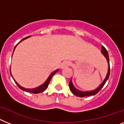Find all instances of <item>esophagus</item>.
<instances>
[{"label": "esophagus", "instance_id": "34e87169", "mask_svg": "<svg viewBox=\"0 0 124 124\" xmlns=\"http://www.w3.org/2000/svg\"><path fill=\"white\" fill-rule=\"evenodd\" d=\"M70 62H69V61H64L62 64H61V69H64L65 68L68 67V66H70Z\"/></svg>", "mask_w": 124, "mask_h": 124}]
</instances>
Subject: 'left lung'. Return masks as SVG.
I'll return each mask as SVG.
<instances>
[{
	"label": "left lung",
	"mask_w": 124,
	"mask_h": 124,
	"mask_svg": "<svg viewBox=\"0 0 124 124\" xmlns=\"http://www.w3.org/2000/svg\"><path fill=\"white\" fill-rule=\"evenodd\" d=\"M102 50H101V53L104 56L105 58H106L107 61V63H108V71H107V75H106V78H105L104 80L103 81L102 83L100 84V86L99 87L96 88V89L94 90L91 91H79L77 89H76L74 87V86H73V84L72 83V79H71V81L69 83V87H70V90L73 93V94H74L75 96H78V97H85V96H93V95L96 94L99 91L101 90L102 89V87L103 86H104V84H106V81H107V79H109V74H110V64H109V54H108V52H107V50L105 48V47L104 46H102Z\"/></svg>",
	"instance_id": "8db88e82"
}]
</instances>
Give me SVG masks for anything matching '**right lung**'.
Instances as JSON below:
<instances>
[{
    "label": "right lung",
    "mask_w": 124,
    "mask_h": 124,
    "mask_svg": "<svg viewBox=\"0 0 124 124\" xmlns=\"http://www.w3.org/2000/svg\"><path fill=\"white\" fill-rule=\"evenodd\" d=\"M30 37V36H29V37H26V38H23V40H22L21 41H20L19 43H20L21 42V41H22L23 40H25V39H27V38H29ZM18 44L16 45V46H15V48H14V50H15V48H16V46H17V45H18ZM58 71V70H56V71H54V72H53V73H51V74H50V76H49L48 78H47V79L45 81V83H43V84H41V86H38V87H36V88H34V89H26V88H25V87H22L21 86H20L19 84H18V83H17V82L15 81V80L14 79V78H13L12 75V73H11V70H10V72L11 76H12V77L13 79H14V81L15 82V83H16V84H17V86H18V87H19V88L20 89H22V91H26V92H28V93H33V94H38V93H42V92H43V91H45L47 87H48V84H49V83H50V80H51V78L53 77V76L54 75V74H55V73H56V72Z\"/></svg>",
    "instance_id": "obj_1"
}]
</instances>
